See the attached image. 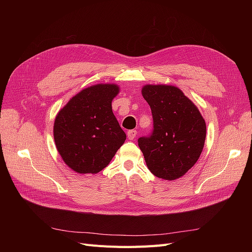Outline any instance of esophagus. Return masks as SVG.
<instances>
[{"mask_svg":"<svg viewBox=\"0 0 252 252\" xmlns=\"http://www.w3.org/2000/svg\"><path fill=\"white\" fill-rule=\"evenodd\" d=\"M136 136V130H128L127 131V138H128V140H130V141H132L134 138Z\"/></svg>","mask_w":252,"mask_h":252,"instance_id":"obj_1","label":"esophagus"}]
</instances>
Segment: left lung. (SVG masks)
<instances>
[{
    "label": "left lung",
    "instance_id": "obj_1",
    "mask_svg": "<svg viewBox=\"0 0 252 252\" xmlns=\"http://www.w3.org/2000/svg\"><path fill=\"white\" fill-rule=\"evenodd\" d=\"M142 94L154 118L151 134L138 140L145 162L156 177L177 180L191 168L202 154L205 120L178 87L145 85Z\"/></svg>",
    "mask_w": 252,
    "mask_h": 252
}]
</instances>
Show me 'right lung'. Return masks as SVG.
I'll return each instance as SVG.
<instances>
[{"label": "right lung", "instance_id": "obj_1", "mask_svg": "<svg viewBox=\"0 0 252 252\" xmlns=\"http://www.w3.org/2000/svg\"><path fill=\"white\" fill-rule=\"evenodd\" d=\"M120 88L96 84L83 89L59 111L53 138L65 164L78 173L95 174L107 166L126 134L111 107Z\"/></svg>", "mask_w": 252, "mask_h": 252}]
</instances>
